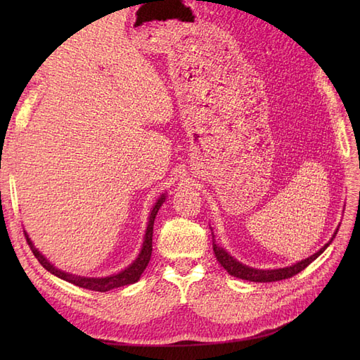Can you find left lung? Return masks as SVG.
<instances>
[{
  "label": "left lung",
  "instance_id": "obj_1",
  "mask_svg": "<svg viewBox=\"0 0 360 360\" xmlns=\"http://www.w3.org/2000/svg\"><path fill=\"white\" fill-rule=\"evenodd\" d=\"M338 228H340V226H338ZM338 228L335 230L330 240L326 243L320 250H317V252L312 254L308 258L302 259V261H297V263H294L291 266L279 267V269H255V267H249V266L240 263V261L236 259L234 257H231L222 246H219V245L214 242V236H213V250H214L216 259L219 261L221 266L231 276L240 278V279H245V281H250V282H275V281L288 279V278H291L294 275H297L299 271H302L304 267H308L315 258H319L324 252V250L328 249V246L332 243V240H333L336 233H338Z\"/></svg>",
  "mask_w": 360,
  "mask_h": 360
}]
</instances>
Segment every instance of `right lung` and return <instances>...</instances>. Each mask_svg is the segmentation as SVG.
<instances>
[{
    "label": "right lung",
    "mask_w": 360,
    "mask_h": 360,
    "mask_svg": "<svg viewBox=\"0 0 360 360\" xmlns=\"http://www.w3.org/2000/svg\"><path fill=\"white\" fill-rule=\"evenodd\" d=\"M167 200V195L162 193L160 197L156 200L153 209L150 210V216H148V222H147V230L144 234V242H143V248H141L138 257L130 263L126 269H123L122 271H118V274L110 275V276H102V278H89V276H79V275H73L69 274V271H64L57 269L53 266L51 261L45 257L41 255L40 250L32 245L30 236L25 233L27 237V242L32 250V254L39 259V263L45 267L48 271H51L52 275H56L57 278L63 279V281H68L70 284L76 285V287H81V288H86V290H93V291H110L118 287H124L129 284H135V282L139 281L141 275H143V271L146 270V267L148 266V261L151 257V250H153V225H155V219H156V214L159 212V209L162 207V204L165 202Z\"/></svg>",
    "instance_id": "obj_1"
}]
</instances>
